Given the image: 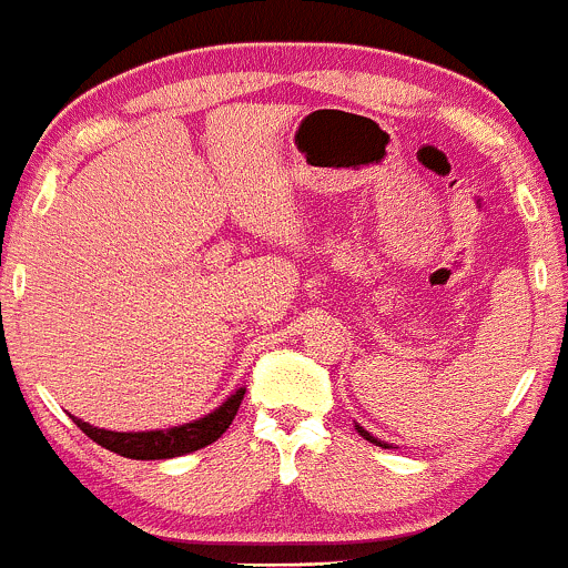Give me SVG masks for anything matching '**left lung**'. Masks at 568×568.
<instances>
[{
  "label": "left lung",
  "mask_w": 568,
  "mask_h": 568,
  "mask_svg": "<svg viewBox=\"0 0 568 568\" xmlns=\"http://www.w3.org/2000/svg\"><path fill=\"white\" fill-rule=\"evenodd\" d=\"M358 432H361V437H366V440H369V443H374V446H385V443H379V440H377V437H372V435H369V432H366V429H364V426H358ZM385 448H388V446H385Z\"/></svg>",
  "instance_id": "obj_1"
}]
</instances>
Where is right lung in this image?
<instances>
[{"label":"right lung","mask_w":568,"mask_h":568,"mask_svg":"<svg viewBox=\"0 0 568 568\" xmlns=\"http://www.w3.org/2000/svg\"><path fill=\"white\" fill-rule=\"evenodd\" d=\"M245 388L235 390L219 410H213L204 418L194 420V424L174 426V429H158V432H109L90 426L87 420H75L81 432H84L90 440H95L98 446L109 448V452L120 454L128 459H172L183 457V454L199 452V448L210 446V443L219 440L226 429H230L232 418L237 415Z\"/></svg>","instance_id":"right-lung-1"}]
</instances>
